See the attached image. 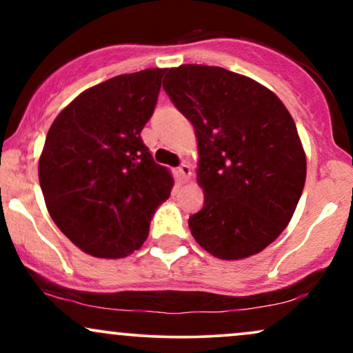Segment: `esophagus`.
Returning <instances> with one entry per match:
<instances>
[{
    "label": "esophagus",
    "instance_id": "obj_1",
    "mask_svg": "<svg viewBox=\"0 0 353 353\" xmlns=\"http://www.w3.org/2000/svg\"><path fill=\"white\" fill-rule=\"evenodd\" d=\"M177 174H179L181 181H189L190 174H192V171H190V165L189 164H181L179 168H177Z\"/></svg>",
    "mask_w": 353,
    "mask_h": 353
}]
</instances>
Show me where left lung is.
Segmentation results:
<instances>
[{"label":"left lung","instance_id":"obj_1","mask_svg":"<svg viewBox=\"0 0 353 353\" xmlns=\"http://www.w3.org/2000/svg\"><path fill=\"white\" fill-rule=\"evenodd\" d=\"M164 91L192 123L204 208L189 217L202 249L249 257L281 236L305 184V152L282 101L257 81L217 66L182 64Z\"/></svg>","mask_w":353,"mask_h":353}]
</instances>
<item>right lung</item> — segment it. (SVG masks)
<instances>
[{
    "mask_svg": "<svg viewBox=\"0 0 353 353\" xmlns=\"http://www.w3.org/2000/svg\"><path fill=\"white\" fill-rule=\"evenodd\" d=\"M164 72L152 68L89 88L48 131L38 168L44 202L61 232L89 255L121 259L139 249L171 194V172L141 139Z\"/></svg>",
    "mask_w": 353,
    "mask_h": 353,
    "instance_id": "right-lung-1",
    "label": "right lung"
}]
</instances>
